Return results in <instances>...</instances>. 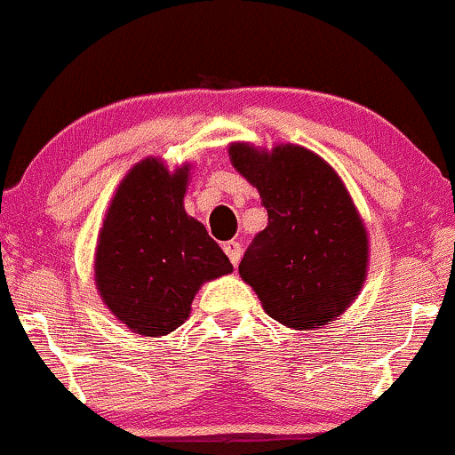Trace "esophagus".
Masks as SVG:
<instances>
[{"label": "esophagus", "instance_id": "esophagus-1", "mask_svg": "<svg viewBox=\"0 0 455 455\" xmlns=\"http://www.w3.org/2000/svg\"><path fill=\"white\" fill-rule=\"evenodd\" d=\"M224 251H227L228 260H231L233 265L237 267L239 259H242V243H239V242H227V243H224Z\"/></svg>", "mask_w": 455, "mask_h": 455}]
</instances>
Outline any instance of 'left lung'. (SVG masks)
<instances>
[{
	"instance_id": "8db88e82",
	"label": "left lung",
	"mask_w": 455,
	"mask_h": 455,
	"mask_svg": "<svg viewBox=\"0 0 455 455\" xmlns=\"http://www.w3.org/2000/svg\"><path fill=\"white\" fill-rule=\"evenodd\" d=\"M228 156L269 213L239 262L242 280L280 324H331L358 297L369 267V237L346 184L303 146L267 152L237 141Z\"/></svg>"
}]
</instances>
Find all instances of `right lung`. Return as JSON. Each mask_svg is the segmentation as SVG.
Returning <instances> with one entry per match:
<instances>
[{
  "label": "right lung",
  "instance_id": "add662e5",
  "mask_svg": "<svg viewBox=\"0 0 455 455\" xmlns=\"http://www.w3.org/2000/svg\"><path fill=\"white\" fill-rule=\"evenodd\" d=\"M190 165L175 172L144 158L108 207L95 251V286L138 335L163 337L190 314L201 283L233 271L205 227L184 210Z\"/></svg>",
  "mask_w": 455,
  "mask_h": 455
}]
</instances>
